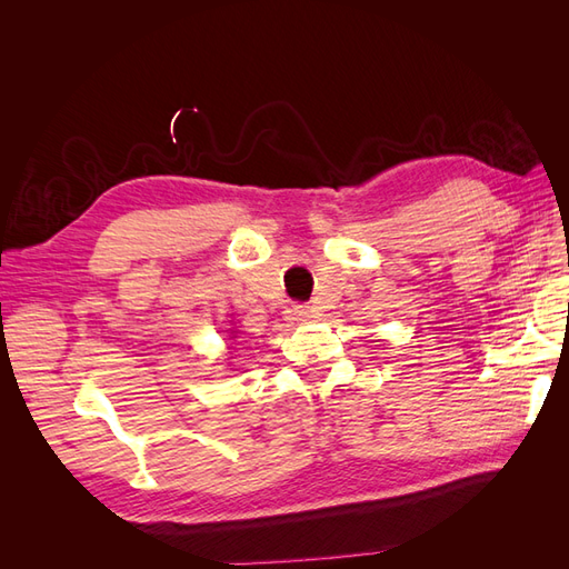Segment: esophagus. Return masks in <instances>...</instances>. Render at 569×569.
<instances>
[{"instance_id":"obj_1","label":"esophagus","mask_w":569,"mask_h":569,"mask_svg":"<svg viewBox=\"0 0 569 569\" xmlns=\"http://www.w3.org/2000/svg\"><path fill=\"white\" fill-rule=\"evenodd\" d=\"M313 308L311 306H303V303H299V306H295V318L297 320H301V322H306V320H311L313 318Z\"/></svg>"}]
</instances>
